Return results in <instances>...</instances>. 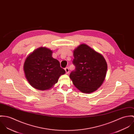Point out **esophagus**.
I'll use <instances>...</instances> for the list:
<instances>
[{
  "mask_svg": "<svg viewBox=\"0 0 134 134\" xmlns=\"http://www.w3.org/2000/svg\"><path fill=\"white\" fill-rule=\"evenodd\" d=\"M65 71H66V74H68L69 72V68L68 67H66L65 68Z\"/></svg>",
  "mask_w": 134,
  "mask_h": 134,
  "instance_id": "obj_1",
  "label": "esophagus"
}]
</instances>
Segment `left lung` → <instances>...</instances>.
<instances>
[{"mask_svg":"<svg viewBox=\"0 0 134 134\" xmlns=\"http://www.w3.org/2000/svg\"><path fill=\"white\" fill-rule=\"evenodd\" d=\"M75 69L70 74L75 87L83 93H90L102 85L107 64L103 56L88 45L82 44L74 50Z\"/></svg>","mask_w":134,"mask_h":134,"instance_id":"left-lung-1","label":"left lung"}]
</instances>
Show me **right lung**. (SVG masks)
I'll use <instances>...</instances> for the list:
<instances>
[{"label":"right lung","mask_w":134,"mask_h":134,"mask_svg":"<svg viewBox=\"0 0 134 134\" xmlns=\"http://www.w3.org/2000/svg\"><path fill=\"white\" fill-rule=\"evenodd\" d=\"M52 51L40 47L27 57L24 64L25 77L30 85L41 90L51 89L65 74L60 62L52 57Z\"/></svg>","instance_id":"right-lung-1"}]
</instances>
